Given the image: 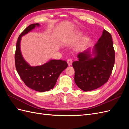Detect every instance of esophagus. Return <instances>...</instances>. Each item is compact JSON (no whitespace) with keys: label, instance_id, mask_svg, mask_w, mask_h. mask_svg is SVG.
I'll return each mask as SVG.
<instances>
[{"label":"esophagus","instance_id":"esophagus-1","mask_svg":"<svg viewBox=\"0 0 129 129\" xmlns=\"http://www.w3.org/2000/svg\"><path fill=\"white\" fill-rule=\"evenodd\" d=\"M67 63L69 66H71L72 64V63H73V60L71 59V58H68V59L67 60Z\"/></svg>","mask_w":129,"mask_h":129}]
</instances>
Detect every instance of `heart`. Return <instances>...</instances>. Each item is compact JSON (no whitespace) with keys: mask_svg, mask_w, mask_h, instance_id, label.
Wrapping results in <instances>:
<instances>
[{"mask_svg":"<svg viewBox=\"0 0 129 129\" xmlns=\"http://www.w3.org/2000/svg\"><path fill=\"white\" fill-rule=\"evenodd\" d=\"M82 36V34L81 33H79V34L77 36V38H81Z\"/></svg>","mask_w":129,"mask_h":129,"instance_id":"heart-1","label":"heart"}]
</instances>
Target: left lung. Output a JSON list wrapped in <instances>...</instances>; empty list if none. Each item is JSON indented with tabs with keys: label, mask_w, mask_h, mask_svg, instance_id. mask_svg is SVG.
<instances>
[{
	"label": "left lung",
	"mask_w": 129,
	"mask_h": 129,
	"mask_svg": "<svg viewBox=\"0 0 129 129\" xmlns=\"http://www.w3.org/2000/svg\"><path fill=\"white\" fill-rule=\"evenodd\" d=\"M94 57L90 49L78 54V60L73 62L74 80L84 91L95 90L107 82L115 61V52L111 35L105 29L93 47Z\"/></svg>",
	"instance_id": "obj_1"
}]
</instances>
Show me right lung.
<instances>
[{
	"label": "right lung",
	"mask_w": 129,
	"mask_h": 129,
	"mask_svg": "<svg viewBox=\"0 0 129 129\" xmlns=\"http://www.w3.org/2000/svg\"><path fill=\"white\" fill-rule=\"evenodd\" d=\"M39 26L38 23L30 25L18 37L14 56L15 64L19 76L27 87L37 91L45 92L54 87L58 76L68 67V64L65 61L51 60L44 64L34 67L24 59L20 47L21 37Z\"/></svg>",
	"instance_id": "right-lung-1"
}]
</instances>
